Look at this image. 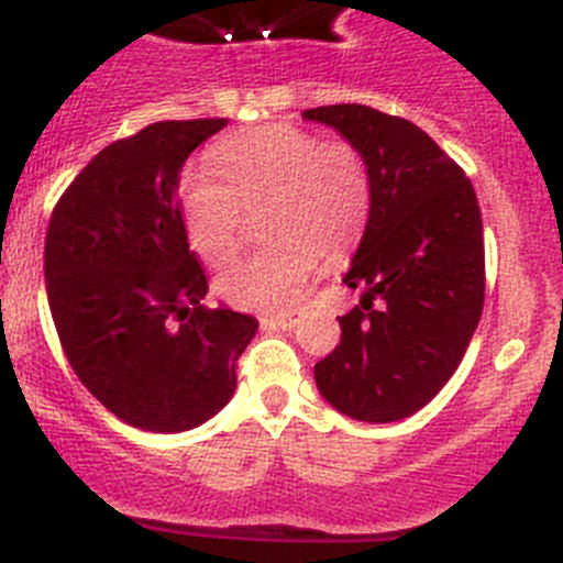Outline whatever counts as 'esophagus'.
<instances>
[{
  "instance_id": "obj_1",
  "label": "esophagus",
  "mask_w": 563,
  "mask_h": 563,
  "mask_svg": "<svg viewBox=\"0 0 563 563\" xmlns=\"http://www.w3.org/2000/svg\"><path fill=\"white\" fill-rule=\"evenodd\" d=\"M305 310L302 308H291V310H280V313H272V316H264V324L266 327H280V330H291V327H297V321L302 319Z\"/></svg>"
}]
</instances>
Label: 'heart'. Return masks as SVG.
<instances>
[{
    "instance_id": "1",
    "label": "heart",
    "mask_w": 563,
    "mask_h": 563,
    "mask_svg": "<svg viewBox=\"0 0 563 563\" xmlns=\"http://www.w3.org/2000/svg\"><path fill=\"white\" fill-rule=\"evenodd\" d=\"M209 173H187L178 209L189 244L209 266L236 258L247 211L261 214L272 244L217 280L236 308L275 310L302 294L319 255L346 258L363 239L371 214V173L357 145L319 140L294 123L233 131L211 148Z\"/></svg>"
}]
</instances>
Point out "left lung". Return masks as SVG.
<instances>
[{"mask_svg": "<svg viewBox=\"0 0 563 563\" xmlns=\"http://www.w3.org/2000/svg\"><path fill=\"white\" fill-rule=\"evenodd\" d=\"M341 131L371 173V214L343 275L363 299L313 368L349 418L390 423L427 407L460 368L484 308V228L471 178L409 120L363 103L305 109Z\"/></svg>", "mask_w": 563, "mask_h": 563, "instance_id": "1", "label": "left lung"}]
</instances>
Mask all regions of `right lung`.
Returning a JSON list of instances; mask_svg holds the SVG:
<instances>
[{"label":"right lung","instance_id":"1","mask_svg":"<svg viewBox=\"0 0 563 563\" xmlns=\"http://www.w3.org/2000/svg\"><path fill=\"white\" fill-rule=\"evenodd\" d=\"M225 118L162 120L107 145L48 220L46 294L81 385L129 427L187 432L236 390L258 321L206 308L209 280L178 209L187 156Z\"/></svg>","mask_w":563,"mask_h":563}]
</instances>
